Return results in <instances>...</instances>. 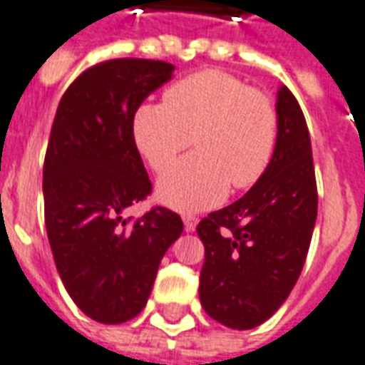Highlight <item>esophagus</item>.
Segmentation results:
<instances>
[{"instance_id": "esophagus-1", "label": "esophagus", "mask_w": 365, "mask_h": 365, "mask_svg": "<svg viewBox=\"0 0 365 365\" xmlns=\"http://www.w3.org/2000/svg\"><path fill=\"white\" fill-rule=\"evenodd\" d=\"M182 219L185 230H195V227H197V217L195 215H183Z\"/></svg>"}]
</instances>
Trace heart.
<instances>
[{
  "instance_id": "1",
  "label": "heart",
  "mask_w": 365,
  "mask_h": 365,
  "mask_svg": "<svg viewBox=\"0 0 365 365\" xmlns=\"http://www.w3.org/2000/svg\"><path fill=\"white\" fill-rule=\"evenodd\" d=\"M279 115L272 97L222 70H203L170 86L162 103L135 113L133 135L154 172H166L191 146L197 154L158 183L160 199L180 211L221 203L229 185L248 190L274 158Z\"/></svg>"
}]
</instances>
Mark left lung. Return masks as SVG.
<instances>
[{
  "label": "left lung",
  "mask_w": 365,
  "mask_h": 365,
  "mask_svg": "<svg viewBox=\"0 0 365 365\" xmlns=\"http://www.w3.org/2000/svg\"><path fill=\"white\" fill-rule=\"evenodd\" d=\"M277 144L266 174L246 195L197 225L205 246L201 305L211 319L235 330L268 321L289 297L317 221L311 136L285 86L277 93Z\"/></svg>",
  "instance_id": "left-lung-1"
}]
</instances>
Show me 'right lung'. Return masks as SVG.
<instances>
[{
	"label": "right lung",
	"mask_w": 365,
	"mask_h": 365,
	"mask_svg": "<svg viewBox=\"0 0 365 365\" xmlns=\"http://www.w3.org/2000/svg\"><path fill=\"white\" fill-rule=\"evenodd\" d=\"M172 72L162 60L93 64L68 86L52 123L43 168L46 235L72 301L103 324L143 311L160 260L183 230L180 215L162 205L125 217L152 193L135 113Z\"/></svg>",
	"instance_id": "right-lung-1"
}]
</instances>
